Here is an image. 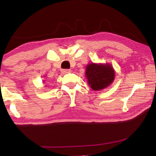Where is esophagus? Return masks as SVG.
<instances>
[{
	"instance_id": "1",
	"label": "esophagus",
	"mask_w": 156,
	"mask_h": 156,
	"mask_svg": "<svg viewBox=\"0 0 156 156\" xmlns=\"http://www.w3.org/2000/svg\"><path fill=\"white\" fill-rule=\"evenodd\" d=\"M71 70L70 69H62V73H67L70 72Z\"/></svg>"
}]
</instances>
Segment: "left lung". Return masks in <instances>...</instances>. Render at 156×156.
<instances>
[{"mask_svg":"<svg viewBox=\"0 0 156 156\" xmlns=\"http://www.w3.org/2000/svg\"><path fill=\"white\" fill-rule=\"evenodd\" d=\"M85 73L89 84L94 91L107 87L114 80L115 76L113 69L109 64H89Z\"/></svg>","mask_w":156,"mask_h":156,"instance_id":"left-lung-1","label":"left lung"}]
</instances>
